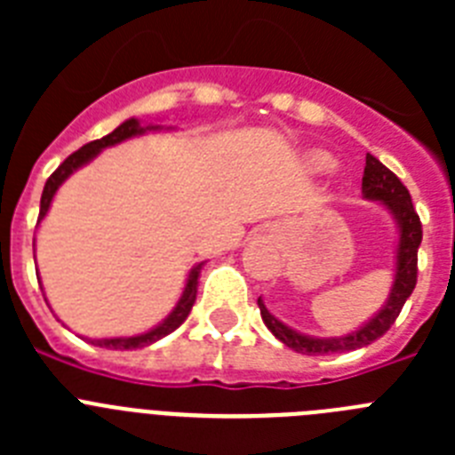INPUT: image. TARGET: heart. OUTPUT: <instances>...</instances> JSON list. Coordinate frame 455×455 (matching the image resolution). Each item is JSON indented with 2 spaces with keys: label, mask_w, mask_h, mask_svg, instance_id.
<instances>
[{
  "label": "heart",
  "mask_w": 455,
  "mask_h": 455,
  "mask_svg": "<svg viewBox=\"0 0 455 455\" xmlns=\"http://www.w3.org/2000/svg\"><path fill=\"white\" fill-rule=\"evenodd\" d=\"M307 164H309V168H312V171H316V172H328V171H332V168H335V159H332V156L328 155V152H323V150L309 152Z\"/></svg>",
  "instance_id": "b5f03b06"
}]
</instances>
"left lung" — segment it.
I'll list each match as a JSON object with an SVG mask.
<instances>
[{
  "label": "left lung",
  "instance_id": "obj_1",
  "mask_svg": "<svg viewBox=\"0 0 455 455\" xmlns=\"http://www.w3.org/2000/svg\"><path fill=\"white\" fill-rule=\"evenodd\" d=\"M363 193L367 200H376L387 209L399 228V243H396V271H394V283L389 289V296L385 305L378 309L369 321H364L357 331L348 332L344 337H312L293 331L283 321L275 319L267 309L262 299H257L259 315L267 323L268 331L283 341L291 351L303 353V355H328V353H347L355 348L369 347L378 337L392 328V323L399 316L401 307L408 300L417 284V251L421 243V220L417 216L412 200H410L408 188L401 184V180L394 175L389 168L378 162L376 156L367 155V166H364Z\"/></svg>",
  "mask_w": 455,
  "mask_h": 455
}]
</instances>
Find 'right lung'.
I'll return each instance as SVG.
<instances>
[{"label": "right lung", "mask_w": 455, "mask_h": 455, "mask_svg": "<svg viewBox=\"0 0 455 455\" xmlns=\"http://www.w3.org/2000/svg\"><path fill=\"white\" fill-rule=\"evenodd\" d=\"M152 130H162V124H146V127H143L139 120L130 118V120H124L123 124H118V127H116L111 134L102 136V139H98V140H91V143H86L84 148H79L77 152H72L66 162L56 168V171L50 175V180L45 182L43 196H40L38 223L45 219V214L50 212V204H52V200H54L56 191H59V187H61V184L66 182L68 178H70L72 172L79 171V168L86 166V164H91L92 159H95V156H98L100 152L104 150V148L116 146V143H123V140L132 139V136H140V134H146V132H152ZM200 268H203V262L196 264V267L188 271L187 284H184V291H182V296H180L178 305L172 307V312L166 316V319L162 321V323L155 325V328H150L148 332H140V335H134V337H104V339H92V344H95V347H102V348H114V351H134V348L150 347V344L159 341L162 337L171 335L172 331H178L180 325L187 321L188 312H191V307H193V303H196ZM36 273H38V271H36Z\"/></svg>", "instance_id": "obj_1"}]
</instances>
